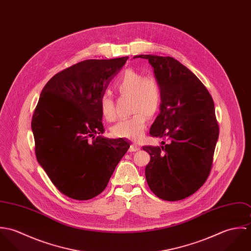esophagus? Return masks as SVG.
I'll return each mask as SVG.
<instances>
[{
	"mask_svg": "<svg viewBox=\"0 0 251 251\" xmlns=\"http://www.w3.org/2000/svg\"><path fill=\"white\" fill-rule=\"evenodd\" d=\"M139 150H140V148H139L136 144H131L128 151H139Z\"/></svg>",
	"mask_w": 251,
	"mask_h": 251,
	"instance_id": "obj_1",
	"label": "esophagus"
}]
</instances>
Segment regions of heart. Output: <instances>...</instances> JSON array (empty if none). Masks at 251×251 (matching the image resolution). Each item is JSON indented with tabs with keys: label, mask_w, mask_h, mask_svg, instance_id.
<instances>
[{
	"label": "heart",
	"mask_w": 251,
	"mask_h": 251,
	"mask_svg": "<svg viewBox=\"0 0 251 251\" xmlns=\"http://www.w3.org/2000/svg\"><path fill=\"white\" fill-rule=\"evenodd\" d=\"M115 90L121 96L130 98L131 117L123 119L114 125L111 133L117 138L139 140L145 133L148 117L153 116L161 103V90L158 82L151 76L132 69L123 72L114 82ZM100 109L106 121H113L116 117L114 100L109 93H104L100 99Z\"/></svg>",
	"instance_id": "heart-1"
}]
</instances>
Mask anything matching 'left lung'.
Segmentation results:
<instances>
[{
	"instance_id": "1",
	"label": "left lung",
	"mask_w": 251,
	"mask_h": 251,
	"mask_svg": "<svg viewBox=\"0 0 251 251\" xmlns=\"http://www.w3.org/2000/svg\"><path fill=\"white\" fill-rule=\"evenodd\" d=\"M149 61L161 90L159 114L151 126L164 146H145L151 155L145 175L160 199L178 201L196 192L208 178L218 139L214 100L197 76L172 57L139 55Z\"/></svg>"
}]
</instances>
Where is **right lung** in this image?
<instances>
[{
  "mask_svg": "<svg viewBox=\"0 0 251 251\" xmlns=\"http://www.w3.org/2000/svg\"><path fill=\"white\" fill-rule=\"evenodd\" d=\"M127 59L80 62L54 75L41 91L32 119L36 159L70 198L89 200L101 193L130 147L123 138L101 135L100 109V97Z\"/></svg>",
  "mask_w": 251,
  "mask_h": 251,
  "instance_id": "add662e5",
  "label": "right lung"
}]
</instances>
